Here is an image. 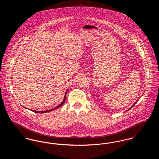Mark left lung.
Masks as SVG:
<instances>
[{
    "mask_svg": "<svg viewBox=\"0 0 159 159\" xmlns=\"http://www.w3.org/2000/svg\"><path fill=\"white\" fill-rule=\"evenodd\" d=\"M136 102H135V103H134V104H133V105H132V106H131V107H130V108H129V110H130V108H132V107H133V106H134V105H135V103H136Z\"/></svg>",
    "mask_w": 159,
    "mask_h": 159,
    "instance_id": "1",
    "label": "left lung"
}]
</instances>
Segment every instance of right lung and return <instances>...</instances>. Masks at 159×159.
<instances>
[{
	"mask_svg": "<svg viewBox=\"0 0 159 159\" xmlns=\"http://www.w3.org/2000/svg\"><path fill=\"white\" fill-rule=\"evenodd\" d=\"M68 89L66 91V93H65V95H64V99H63V101H62V102L59 105V106H57V107H54L53 108H52V109H51V110H45V111H36V110H30L31 111H33V112H34V113H48V112H50V111H53V110H56V109H57V108H58L59 107H60L61 106H62L63 104H64V102H65V101H66V95H67V91H68ZM25 108V107H24ZM27 108V109H28L27 108Z\"/></svg>",
	"mask_w": 159,
	"mask_h": 159,
	"instance_id": "add662e5",
	"label": "right lung"
}]
</instances>
